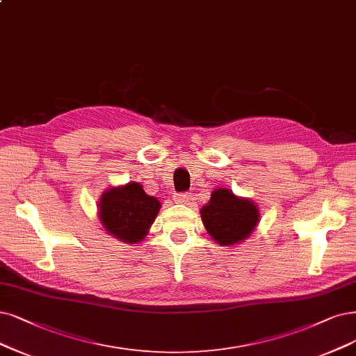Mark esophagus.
Segmentation results:
<instances>
[{"mask_svg":"<svg viewBox=\"0 0 356 356\" xmlns=\"http://www.w3.org/2000/svg\"><path fill=\"white\" fill-rule=\"evenodd\" d=\"M191 201V195L189 193H177L175 195V202L176 204H186Z\"/></svg>","mask_w":356,"mask_h":356,"instance_id":"1","label":"esophagus"}]
</instances>
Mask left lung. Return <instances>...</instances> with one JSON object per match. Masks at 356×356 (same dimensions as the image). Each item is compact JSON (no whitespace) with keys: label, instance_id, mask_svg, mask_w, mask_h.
<instances>
[{"label":"left lung","instance_id":"8db88e82","mask_svg":"<svg viewBox=\"0 0 356 356\" xmlns=\"http://www.w3.org/2000/svg\"><path fill=\"white\" fill-rule=\"evenodd\" d=\"M200 213L205 230L221 246H234L246 241L259 222L258 205L227 188L214 189Z\"/></svg>","mask_w":356,"mask_h":356}]
</instances>
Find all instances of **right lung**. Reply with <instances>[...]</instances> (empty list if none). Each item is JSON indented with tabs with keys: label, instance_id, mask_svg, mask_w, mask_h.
<instances>
[{
	"label": "right lung",
	"instance_id": "right-lung-1",
	"mask_svg": "<svg viewBox=\"0 0 356 356\" xmlns=\"http://www.w3.org/2000/svg\"><path fill=\"white\" fill-rule=\"evenodd\" d=\"M161 202L138 181L110 186L98 201V220L110 236L124 243H139L149 233Z\"/></svg>",
	"mask_w": 356,
	"mask_h": 356
}]
</instances>
